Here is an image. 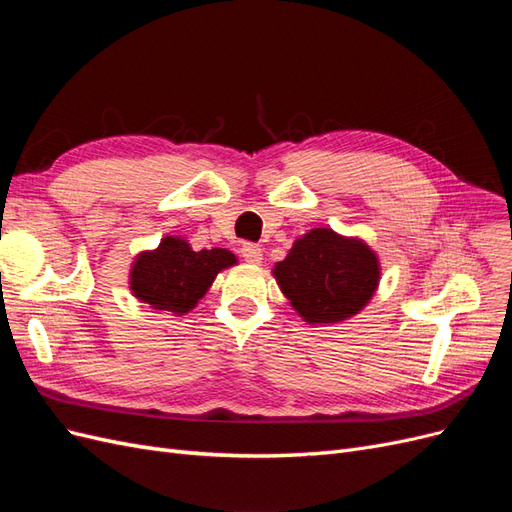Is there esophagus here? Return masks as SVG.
<instances>
[{
	"instance_id": "34e87169",
	"label": "esophagus",
	"mask_w": 512,
	"mask_h": 512,
	"mask_svg": "<svg viewBox=\"0 0 512 512\" xmlns=\"http://www.w3.org/2000/svg\"><path fill=\"white\" fill-rule=\"evenodd\" d=\"M241 256L245 258V262H250V265H260V260H262V250H260V245H256V243H243L241 245Z\"/></svg>"
}]
</instances>
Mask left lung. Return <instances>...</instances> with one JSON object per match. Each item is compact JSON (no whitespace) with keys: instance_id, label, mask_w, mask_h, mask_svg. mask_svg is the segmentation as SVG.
Segmentation results:
<instances>
[{"instance_id":"1","label":"left lung","mask_w":512,"mask_h":512,"mask_svg":"<svg viewBox=\"0 0 512 512\" xmlns=\"http://www.w3.org/2000/svg\"><path fill=\"white\" fill-rule=\"evenodd\" d=\"M273 275L305 322L329 324L359 314L374 297L380 262L361 239L314 228L294 241Z\"/></svg>"}]
</instances>
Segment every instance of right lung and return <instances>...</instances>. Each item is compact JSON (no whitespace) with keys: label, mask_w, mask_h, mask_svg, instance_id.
Segmentation results:
<instances>
[{"label":"right lung","mask_w":512,"mask_h":512,"mask_svg":"<svg viewBox=\"0 0 512 512\" xmlns=\"http://www.w3.org/2000/svg\"><path fill=\"white\" fill-rule=\"evenodd\" d=\"M232 265H237L235 254L222 247L194 252L185 239L164 237L156 250L136 256L130 290L153 309L181 316L205 297L215 275Z\"/></svg>","instance_id":"obj_1"}]
</instances>
